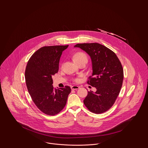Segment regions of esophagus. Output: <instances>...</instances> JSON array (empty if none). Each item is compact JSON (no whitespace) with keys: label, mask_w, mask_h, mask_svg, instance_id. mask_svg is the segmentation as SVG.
<instances>
[{"label":"esophagus","mask_w":148,"mask_h":148,"mask_svg":"<svg viewBox=\"0 0 148 148\" xmlns=\"http://www.w3.org/2000/svg\"><path fill=\"white\" fill-rule=\"evenodd\" d=\"M79 88V86H77V85H73V86H71V89L72 90H77V89H78Z\"/></svg>","instance_id":"34e87169"}]
</instances>
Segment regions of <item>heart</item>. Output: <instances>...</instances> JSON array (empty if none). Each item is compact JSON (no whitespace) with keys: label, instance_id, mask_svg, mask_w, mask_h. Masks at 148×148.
I'll return each instance as SVG.
<instances>
[{"label":"heart","instance_id":"heart-1","mask_svg":"<svg viewBox=\"0 0 148 148\" xmlns=\"http://www.w3.org/2000/svg\"><path fill=\"white\" fill-rule=\"evenodd\" d=\"M73 60L77 64L79 63L82 62H87L88 57L83 52H77L74 55Z\"/></svg>","mask_w":148,"mask_h":148}]
</instances>
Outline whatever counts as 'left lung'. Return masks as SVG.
Listing matches in <instances>:
<instances>
[{"mask_svg":"<svg viewBox=\"0 0 148 148\" xmlns=\"http://www.w3.org/2000/svg\"><path fill=\"white\" fill-rule=\"evenodd\" d=\"M74 47L90 56L92 73L87 83L97 89L95 92H88L84 104L92 113H104L113 106L122 86L121 64L114 52L99 43L77 44Z\"/></svg>","mask_w":148,"mask_h":148,"instance_id":"8db88e82","label":"left lung"}]
</instances>
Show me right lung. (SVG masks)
Here are the masks:
<instances>
[{
    "label": "right lung",
    "instance_id": "right-lung-1",
    "mask_svg": "<svg viewBox=\"0 0 148 148\" xmlns=\"http://www.w3.org/2000/svg\"><path fill=\"white\" fill-rule=\"evenodd\" d=\"M68 45L43 47L36 51L29 60L25 78L29 93L35 106L42 113L55 115L66 105L71 88L54 89L52 76L59 71L62 52Z\"/></svg>",
    "mask_w": 148,
    "mask_h": 148
}]
</instances>
